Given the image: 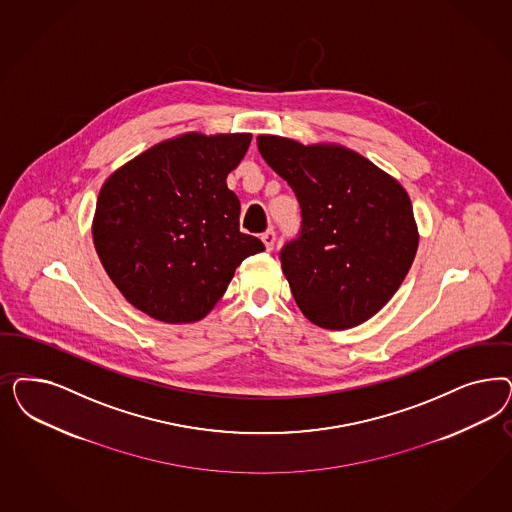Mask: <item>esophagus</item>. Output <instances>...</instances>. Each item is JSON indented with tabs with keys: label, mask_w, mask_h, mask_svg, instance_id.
Segmentation results:
<instances>
[{
	"label": "esophagus",
	"mask_w": 512,
	"mask_h": 512,
	"mask_svg": "<svg viewBox=\"0 0 512 512\" xmlns=\"http://www.w3.org/2000/svg\"><path fill=\"white\" fill-rule=\"evenodd\" d=\"M262 241H264V245L267 250H273V247H275V241H277L275 231L267 230L265 233H262Z\"/></svg>",
	"instance_id": "esophagus-1"
}]
</instances>
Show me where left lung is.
<instances>
[{
	"label": "left lung",
	"mask_w": 512,
	"mask_h": 512,
	"mask_svg": "<svg viewBox=\"0 0 512 512\" xmlns=\"http://www.w3.org/2000/svg\"><path fill=\"white\" fill-rule=\"evenodd\" d=\"M258 150L301 207V231L281 250L297 307L326 330L369 320L396 294L416 256L409 194L341 145L258 135Z\"/></svg>",
	"instance_id": "8db88e82"
}]
</instances>
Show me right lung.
I'll use <instances>...</instances> for the list:
<instances>
[{
    "mask_svg": "<svg viewBox=\"0 0 512 512\" xmlns=\"http://www.w3.org/2000/svg\"><path fill=\"white\" fill-rule=\"evenodd\" d=\"M250 133L190 132L141 152L99 190L94 247L135 309L167 324L198 322L241 262L265 250L239 230L241 203L226 184Z\"/></svg>",
    "mask_w": 512,
    "mask_h": 512,
    "instance_id": "add662e5",
    "label": "right lung"
}]
</instances>
